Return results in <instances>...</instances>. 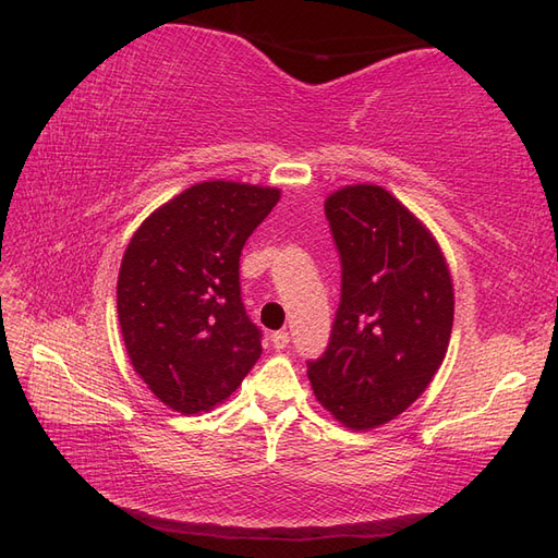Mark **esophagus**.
Segmentation results:
<instances>
[{
    "label": "esophagus",
    "instance_id": "obj_1",
    "mask_svg": "<svg viewBox=\"0 0 558 558\" xmlns=\"http://www.w3.org/2000/svg\"><path fill=\"white\" fill-rule=\"evenodd\" d=\"M270 341H274V347L278 351H282V349H288V344H290V335L284 332V330H278V332L270 335Z\"/></svg>",
    "mask_w": 558,
    "mask_h": 558
}]
</instances>
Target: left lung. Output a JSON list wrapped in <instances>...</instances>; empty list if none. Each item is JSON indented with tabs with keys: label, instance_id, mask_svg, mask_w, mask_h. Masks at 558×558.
Listing matches in <instances>:
<instances>
[{
	"label": "left lung",
	"instance_id": "8db88e82",
	"mask_svg": "<svg viewBox=\"0 0 558 558\" xmlns=\"http://www.w3.org/2000/svg\"><path fill=\"white\" fill-rule=\"evenodd\" d=\"M325 217L341 262L330 341L308 361L313 393L349 428L408 410L446 359L452 280L432 233L379 185H347Z\"/></svg>",
	"mask_w": 558,
	"mask_h": 558
}]
</instances>
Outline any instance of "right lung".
Listing matches in <instances>:
<instances>
[{"instance_id": "1", "label": "right lung", "mask_w": 558, "mask_h": 558, "mask_svg": "<svg viewBox=\"0 0 558 558\" xmlns=\"http://www.w3.org/2000/svg\"><path fill=\"white\" fill-rule=\"evenodd\" d=\"M278 189L205 181L141 223L118 278L126 353L148 389L183 415L226 401L262 355L240 296V254Z\"/></svg>"}]
</instances>
